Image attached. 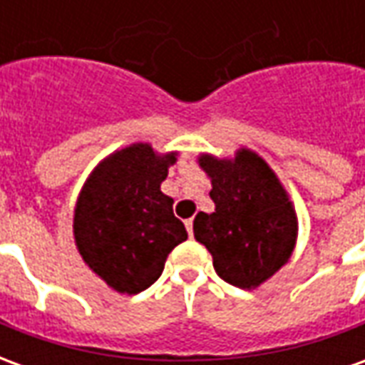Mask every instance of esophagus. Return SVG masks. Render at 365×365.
<instances>
[{"mask_svg":"<svg viewBox=\"0 0 365 365\" xmlns=\"http://www.w3.org/2000/svg\"><path fill=\"white\" fill-rule=\"evenodd\" d=\"M185 229L190 232V237H193V219H187V221H185Z\"/></svg>","mask_w":365,"mask_h":365,"instance_id":"obj_1","label":"esophagus"}]
</instances>
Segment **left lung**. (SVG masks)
<instances>
[{"label": "left lung", "instance_id": "obj_1", "mask_svg": "<svg viewBox=\"0 0 365 365\" xmlns=\"http://www.w3.org/2000/svg\"><path fill=\"white\" fill-rule=\"evenodd\" d=\"M199 166L213 183L215 213H197L195 240L211 252L221 279L240 289L258 287L295 246L297 217L287 193L268 164L246 148L235 160L203 154Z\"/></svg>", "mask_w": 365, "mask_h": 365}]
</instances>
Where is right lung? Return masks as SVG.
<instances>
[{
	"instance_id": "1",
	"label": "right lung",
	"mask_w": 365,
	"mask_h": 365,
	"mask_svg": "<svg viewBox=\"0 0 365 365\" xmlns=\"http://www.w3.org/2000/svg\"><path fill=\"white\" fill-rule=\"evenodd\" d=\"M175 154L133 144L105 158L83 185L74 237L86 264L120 293H140L158 279L168 254L187 238L174 199L160 191Z\"/></svg>"
}]
</instances>
